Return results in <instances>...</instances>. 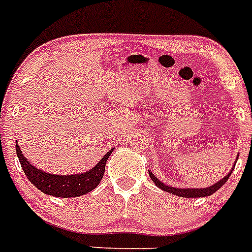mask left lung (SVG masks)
<instances>
[{
	"label": "left lung",
	"instance_id": "left-lung-1",
	"mask_svg": "<svg viewBox=\"0 0 252 252\" xmlns=\"http://www.w3.org/2000/svg\"><path fill=\"white\" fill-rule=\"evenodd\" d=\"M233 169L235 168H232V170H231L230 173L226 175V177L222 178L220 182L215 183L213 186L207 187V188H199V189H197V188H174V187H169V186H166V184L162 183L161 180L158 179V178L155 177L153 173H151V171H149V175H150L151 180H153L154 183H155V186L159 187V188L162 189V190H165V192L171 193V194L179 195V197H184V198H199V197H208V195H211V194H213L215 192H217L218 189L221 188V187L226 183L227 180H228V178L231 177V173L233 171Z\"/></svg>",
	"mask_w": 252,
	"mask_h": 252
}]
</instances>
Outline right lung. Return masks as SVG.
I'll list each match as a JSON object with an SVG mask.
<instances>
[{
  "label": "right lung",
  "mask_w": 252,
  "mask_h": 252,
  "mask_svg": "<svg viewBox=\"0 0 252 252\" xmlns=\"http://www.w3.org/2000/svg\"><path fill=\"white\" fill-rule=\"evenodd\" d=\"M112 151L113 149H111L91 170L84 171L81 174L57 175L49 174L41 169H37L34 165H31L30 161L24 157V154L20 150L19 144L16 142L17 158H19L22 170L28 177V179L45 194L60 198L81 197V195L87 194L91 190H93L103 178L107 159L110 158Z\"/></svg>",
  "instance_id": "add662e5"
}]
</instances>
